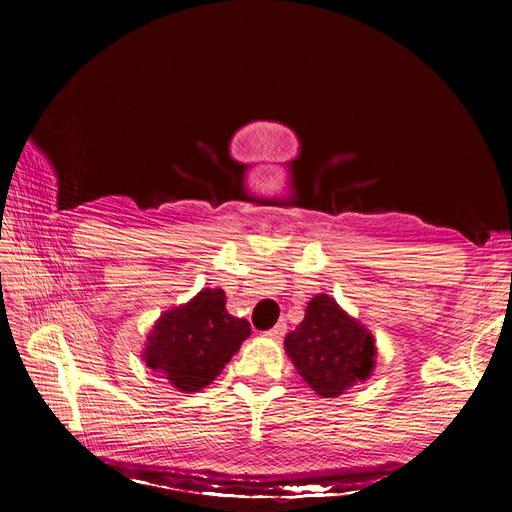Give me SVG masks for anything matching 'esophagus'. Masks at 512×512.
<instances>
[{
    "label": "esophagus",
    "mask_w": 512,
    "mask_h": 512,
    "mask_svg": "<svg viewBox=\"0 0 512 512\" xmlns=\"http://www.w3.org/2000/svg\"><path fill=\"white\" fill-rule=\"evenodd\" d=\"M284 335H286V322H277L271 331H267V337L275 339V342H280V339H284Z\"/></svg>",
    "instance_id": "1"
}]
</instances>
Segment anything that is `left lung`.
<instances>
[{
	"instance_id": "1",
	"label": "left lung",
	"mask_w": 512,
	"mask_h": 512,
	"mask_svg": "<svg viewBox=\"0 0 512 512\" xmlns=\"http://www.w3.org/2000/svg\"><path fill=\"white\" fill-rule=\"evenodd\" d=\"M303 382L320 397H339L365 382L376 367V339L329 294L307 303L305 318L284 339Z\"/></svg>"
}]
</instances>
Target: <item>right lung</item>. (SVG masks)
I'll use <instances>...</instances> for the list:
<instances>
[{"label": "right lung", "instance_id": "obj_1", "mask_svg": "<svg viewBox=\"0 0 512 512\" xmlns=\"http://www.w3.org/2000/svg\"><path fill=\"white\" fill-rule=\"evenodd\" d=\"M250 333V322L226 312L222 288H203L156 320L143 361L177 391L198 393L218 378Z\"/></svg>", "mask_w": 512, "mask_h": 512}]
</instances>
